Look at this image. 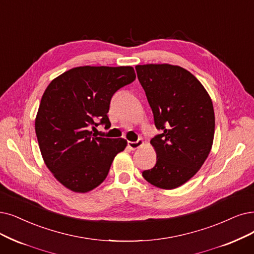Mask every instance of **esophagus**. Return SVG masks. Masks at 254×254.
<instances>
[{"label": "esophagus", "mask_w": 254, "mask_h": 254, "mask_svg": "<svg viewBox=\"0 0 254 254\" xmlns=\"http://www.w3.org/2000/svg\"><path fill=\"white\" fill-rule=\"evenodd\" d=\"M143 145H144V141L141 139H137L136 141H128V147L131 150H135Z\"/></svg>", "instance_id": "esophagus-1"}]
</instances>
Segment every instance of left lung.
<instances>
[{"instance_id": "8db88e82", "label": "left lung", "mask_w": 254, "mask_h": 254, "mask_svg": "<svg viewBox=\"0 0 254 254\" xmlns=\"http://www.w3.org/2000/svg\"><path fill=\"white\" fill-rule=\"evenodd\" d=\"M135 69L160 130L150 141L156 164L143 177L157 188L176 189L197 173L210 152L215 134L211 99L184 67L164 64Z\"/></svg>"}]
</instances>
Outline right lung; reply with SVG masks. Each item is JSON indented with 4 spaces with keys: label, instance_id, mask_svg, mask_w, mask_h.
Masks as SVG:
<instances>
[{
    "label": "right lung",
    "instance_id": "obj_1",
    "mask_svg": "<svg viewBox=\"0 0 254 254\" xmlns=\"http://www.w3.org/2000/svg\"><path fill=\"white\" fill-rule=\"evenodd\" d=\"M135 80L132 66H78L51 82L40 101L35 132L48 169L68 190L86 192L105 180L124 138L92 134L107 117L117 90ZM97 120H100L99 124Z\"/></svg>",
    "mask_w": 254,
    "mask_h": 254
}]
</instances>
